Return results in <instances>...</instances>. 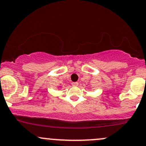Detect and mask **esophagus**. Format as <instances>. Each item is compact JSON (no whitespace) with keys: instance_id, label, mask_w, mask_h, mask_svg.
<instances>
[{"instance_id":"34e87169","label":"esophagus","mask_w":146,"mask_h":146,"mask_svg":"<svg viewBox=\"0 0 146 146\" xmlns=\"http://www.w3.org/2000/svg\"><path fill=\"white\" fill-rule=\"evenodd\" d=\"M72 86H73V87H76V86L78 85V82H73L71 83Z\"/></svg>"}]
</instances>
